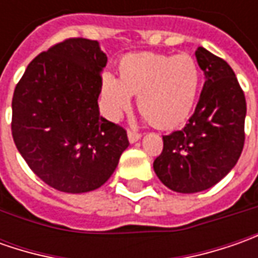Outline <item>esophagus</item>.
<instances>
[{
	"instance_id": "obj_1",
	"label": "esophagus",
	"mask_w": 258,
	"mask_h": 258,
	"mask_svg": "<svg viewBox=\"0 0 258 258\" xmlns=\"http://www.w3.org/2000/svg\"><path fill=\"white\" fill-rule=\"evenodd\" d=\"M127 138H129V142H136V141H139L141 139V134L139 132H135V131H127Z\"/></svg>"
}]
</instances>
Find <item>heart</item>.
<instances>
[{
	"label": "heart",
	"instance_id": "obj_1",
	"mask_svg": "<svg viewBox=\"0 0 258 258\" xmlns=\"http://www.w3.org/2000/svg\"><path fill=\"white\" fill-rule=\"evenodd\" d=\"M201 89V69L189 54L138 53L119 63V79L102 76V102L117 119L138 96L139 112L158 129L178 127L189 117Z\"/></svg>",
	"mask_w": 258,
	"mask_h": 258
}]
</instances>
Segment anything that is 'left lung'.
<instances>
[{"instance_id": "obj_1", "label": "left lung", "mask_w": 258, "mask_h": 258, "mask_svg": "<svg viewBox=\"0 0 258 258\" xmlns=\"http://www.w3.org/2000/svg\"><path fill=\"white\" fill-rule=\"evenodd\" d=\"M197 61L205 73L201 97L181 131L164 135L155 173L169 189L200 192L221 181L243 152L245 96L230 64L198 47Z\"/></svg>"}]
</instances>
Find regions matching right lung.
Masks as SVG:
<instances>
[{
	"label": "right lung",
	"instance_id": "obj_1",
	"mask_svg": "<svg viewBox=\"0 0 258 258\" xmlns=\"http://www.w3.org/2000/svg\"><path fill=\"white\" fill-rule=\"evenodd\" d=\"M106 61L96 40L67 38L33 58L15 86V146L54 189L80 194L102 186L129 146L124 127L99 112Z\"/></svg>",
	"mask_w": 258,
	"mask_h": 258
}]
</instances>
